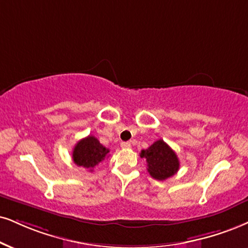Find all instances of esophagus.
<instances>
[{"label":"esophagus","instance_id":"34e87169","mask_svg":"<svg viewBox=\"0 0 248 248\" xmlns=\"http://www.w3.org/2000/svg\"><path fill=\"white\" fill-rule=\"evenodd\" d=\"M121 147L122 148H125V149H127V148H130L131 147V143L129 142V141H123L121 143Z\"/></svg>","mask_w":248,"mask_h":248}]
</instances>
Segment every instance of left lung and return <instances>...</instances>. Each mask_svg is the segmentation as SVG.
<instances>
[{"label":"left lung","instance_id":"left-lung-1","mask_svg":"<svg viewBox=\"0 0 248 248\" xmlns=\"http://www.w3.org/2000/svg\"><path fill=\"white\" fill-rule=\"evenodd\" d=\"M140 156L147 162V171L156 180H166L179 169V160L176 153L163 140L155 141L147 149H142Z\"/></svg>","mask_w":248,"mask_h":248}]
</instances>
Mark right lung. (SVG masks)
<instances>
[{
	"instance_id": "obj_1",
	"label": "right lung",
	"mask_w": 248,
	"mask_h": 248,
	"mask_svg": "<svg viewBox=\"0 0 248 248\" xmlns=\"http://www.w3.org/2000/svg\"><path fill=\"white\" fill-rule=\"evenodd\" d=\"M109 149L101 145L95 137L88 136L76 143L72 152V160L78 167L93 171L100 162L108 156Z\"/></svg>"
}]
</instances>
